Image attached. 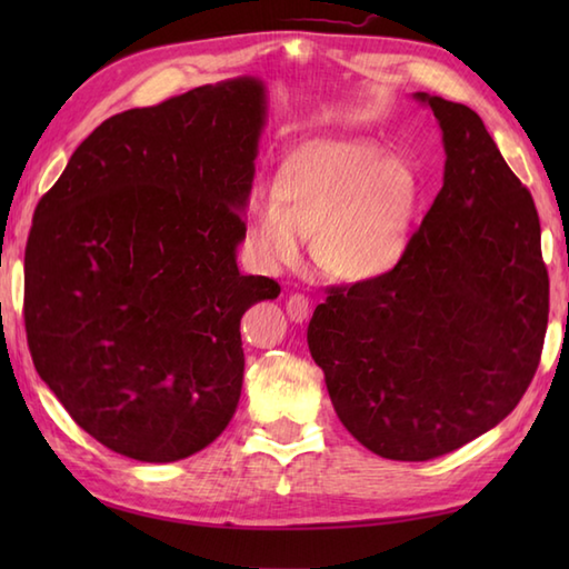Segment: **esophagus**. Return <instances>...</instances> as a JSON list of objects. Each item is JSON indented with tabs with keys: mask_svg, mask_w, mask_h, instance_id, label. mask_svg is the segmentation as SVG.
<instances>
[{
	"mask_svg": "<svg viewBox=\"0 0 569 569\" xmlns=\"http://www.w3.org/2000/svg\"><path fill=\"white\" fill-rule=\"evenodd\" d=\"M286 312H288V318H291L293 322H303V320H308L310 300L306 296H300V293L288 296L286 298Z\"/></svg>",
	"mask_w": 569,
	"mask_h": 569,
	"instance_id": "34e87169",
	"label": "esophagus"
}]
</instances>
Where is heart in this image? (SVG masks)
<instances>
[{"instance_id":"obj_1","label":"heart","mask_w":569,"mask_h":569,"mask_svg":"<svg viewBox=\"0 0 569 569\" xmlns=\"http://www.w3.org/2000/svg\"><path fill=\"white\" fill-rule=\"evenodd\" d=\"M418 202L413 168L371 141H328L298 156L276 180L273 198L249 204L251 251L269 271L300 263L306 237L320 269L367 281L403 257Z\"/></svg>"}]
</instances>
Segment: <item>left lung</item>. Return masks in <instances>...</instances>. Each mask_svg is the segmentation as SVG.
I'll return each instance as SVG.
<instances>
[{
	"label": "left lung",
	"instance_id": "1",
	"mask_svg": "<svg viewBox=\"0 0 569 569\" xmlns=\"http://www.w3.org/2000/svg\"><path fill=\"white\" fill-rule=\"evenodd\" d=\"M442 131V190L391 271L330 288L308 347L337 418L386 459L426 462L511 413L548 330L533 198L467 104L416 92Z\"/></svg>",
	"mask_w": 569,
	"mask_h": 569
}]
</instances>
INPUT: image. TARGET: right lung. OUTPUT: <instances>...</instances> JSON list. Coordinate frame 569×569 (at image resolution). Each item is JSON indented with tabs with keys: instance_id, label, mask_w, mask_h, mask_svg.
Returning a JSON list of instances; mask_svg holds the SVG:
<instances>
[{
	"instance_id": "add662e5",
	"label": "right lung",
	"mask_w": 569,
	"mask_h": 569,
	"mask_svg": "<svg viewBox=\"0 0 569 569\" xmlns=\"http://www.w3.org/2000/svg\"><path fill=\"white\" fill-rule=\"evenodd\" d=\"M263 124L259 78L127 110L36 204L23 257L33 367L112 452L176 462L234 416L241 316L281 293L237 266Z\"/></svg>"
}]
</instances>
